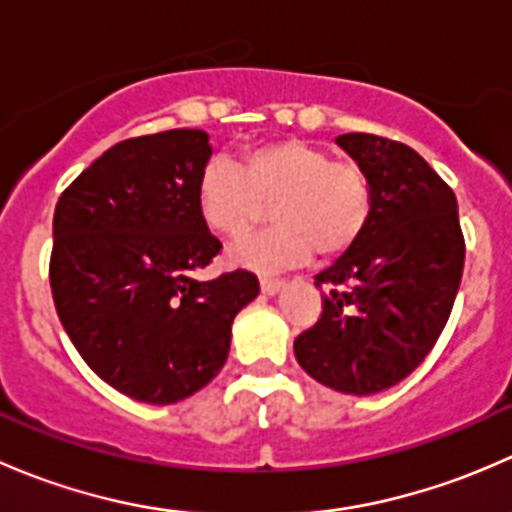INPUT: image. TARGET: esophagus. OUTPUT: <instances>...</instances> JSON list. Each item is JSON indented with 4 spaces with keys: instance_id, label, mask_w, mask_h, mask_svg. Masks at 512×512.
<instances>
[{
    "instance_id": "esophagus-1",
    "label": "esophagus",
    "mask_w": 512,
    "mask_h": 512,
    "mask_svg": "<svg viewBox=\"0 0 512 512\" xmlns=\"http://www.w3.org/2000/svg\"><path fill=\"white\" fill-rule=\"evenodd\" d=\"M260 287L265 294H275L285 287V280H280V277H260Z\"/></svg>"
}]
</instances>
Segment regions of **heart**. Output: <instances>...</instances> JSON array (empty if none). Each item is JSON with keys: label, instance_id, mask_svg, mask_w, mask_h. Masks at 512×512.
Returning <instances> with one entry per match:
<instances>
[{"label": "heart", "instance_id": "b5f03b06", "mask_svg": "<svg viewBox=\"0 0 512 512\" xmlns=\"http://www.w3.org/2000/svg\"><path fill=\"white\" fill-rule=\"evenodd\" d=\"M270 230L232 247L230 257L257 270L299 265L314 250L337 260L359 245L374 215V185L361 163L332 158L302 138H275L242 148L237 163L213 158L195 180L200 220L227 240H240L265 215Z\"/></svg>", "mask_w": 512, "mask_h": 512}]
</instances>
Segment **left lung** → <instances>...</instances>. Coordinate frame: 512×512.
Segmentation results:
<instances>
[{
    "mask_svg": "<svg viewBox=\"0 0 512 512\" xmlns=\"http://www.w3.org/2000/svg\"><path fill=\"white\" fill-rule=\"evenodd\" d=\"M339 146L374 185V215L354 250L314 277L322 314L294 339L319 384L369 396L399 384L441 337L466 260L458 203L414 148L371 133Z\"/></svg>",
    "mask_w": 512,
    "mask_h": 512,
    "instance_id": "obj_1",
    "label": "left lung"
}]
</instances>
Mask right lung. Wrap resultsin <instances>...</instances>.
<instances>
[{
  "mask_svg": "<svg viewBox=\"0 0 512 512\" xmlns=\"http://www.w3.org/2000/svg\"><path fill=\"white\" fill-rule=\"evenodd\" d=\"M208 133L128 138L96 158L54 210L49 282L76 352L121 394L175 404L230 352L235 314L260 294L252 272L198 282L223 242L195 208Z\"/></svg>",
  "mask_w": 512,
  "mask_h": 512,
  "instance_id": "add662e5",
  "label": "right lung"
}]
</instances>
